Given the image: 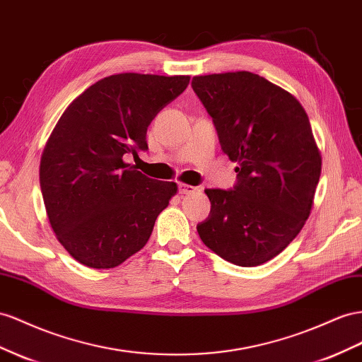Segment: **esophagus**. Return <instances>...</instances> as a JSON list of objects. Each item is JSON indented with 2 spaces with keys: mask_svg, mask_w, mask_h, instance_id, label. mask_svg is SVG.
I'll return each instance as SVG.
<instances>
[{
  "mask_svg": "<svg viewBox=\"0 0 362 362\" xmlns=\"http://www.w3.org/2000/svg\"><path fill=\"white\" fill-rule=\"evenodd\" d=\"M178 189H180V193H182V194H189V193H194L198 190V187H194V185H190V184H184V182H180V185H178Z\"/></svg>",
  "mask_w": 362,
  "mask_h": 362,
  "instance_id": "1",
  "label": "esophagus"
}]
</instances>
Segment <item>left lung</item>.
Masks as SVG:
<instances>
[{
    "mask_svg": "<svg viewBox=\"0 0 362 362\" xmlns=\"http://www.w3.org/2000/svg\"><path fill=\"white\" fill-rule=\"evenodd\" d=\"M193 91L216 126L222 151L238 163L231 190L207 189L201 240L239 267L276 257L309 218L321 152L294 95L250 71L194 76Z\"/></svg>",
    "mask_w": 362,
    "mask_h": 362,
    "instance_id": "1",
    "label": "left lung"
}]
</instances>
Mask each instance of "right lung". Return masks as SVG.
<instances>
[{
    "instance_id": "add662e5",
    "label": "right lung",
    "mask_w": 362,
    "mask_h": 362,
    "mask_svg": "<svg viewBox=\"0 0 362 362\" xmlns=\"http://www.w3.org/2000/svg\"><path fill=\"white\" fill-rule=\"evenodd\" d=\"M189 82L190 76L112 74L57 120L39 181L56 239L82 265L115 268L140 251L177 194V182L148 178L124 155L148 149V126Z\"/></svg>"
}]
</instances>
